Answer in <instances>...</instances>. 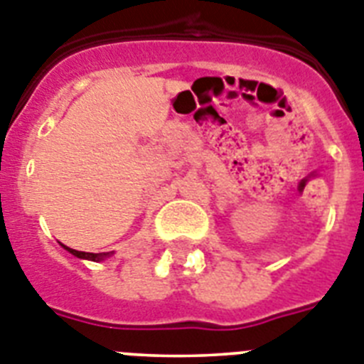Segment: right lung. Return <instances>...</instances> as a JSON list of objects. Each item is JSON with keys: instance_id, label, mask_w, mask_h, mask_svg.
Returning a JSON list of instances; mask_svg holds the SVG:
<instances>
[{"instance_id": "obj_1", "label": "right lung", "mask_w": 364, "mask_h": 364, "mask_svg": "<svg viewBox=\"0 0 364 364\" xmlns=\"http://www.w3.org/2000/svg\"><path fill=\"white\" fill-rule=\"evenodd\" d=\"M62 247L66 248L68 252L73 254V256L80 257V259H90V262H102V259H107L110 257L114 252H99V254H93V252H80V250H73V248L66 247V245H62Z\"/></svg>"}]
</instances>
